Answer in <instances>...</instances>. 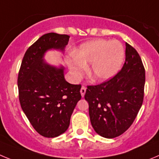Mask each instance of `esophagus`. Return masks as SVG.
Returning a JSON list of instances; mask_svg holds the SVG:
<instances>
[{"instance_id": "esophagus-1", "label": "esophagus", "mask_w": 159, "mask_h": 159, "mask_svg": "<svg viewBox=\"0 0 159 159\" xmlns=\"http://www.w3.org/2000/svg\"><path fill=\"white\" fill-rule=\"evenodd\" d=\"M80 92H81V97H84V96H85V92H86V88H85V86H82L81 88V90H80Z\"/></svg>"}]
</instances>
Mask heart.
<instances>
[{
    "mask_svg": "<svg viewBox=\"0 0 159 159\" xmlns=\"http://www.w3.org/2000/svg\"><path fill=\"white\" fill-rule=\"evenodd\" d=\"M124 50L118 41L96 39L82 44L74 53L69 66L72 76L78 78L91 63L89 76L94 81H104L117 74L123 63Z\"/></svg>",
    "mask_w": 159,
    "mask_h": 159,
    "instance_id": "1",
    "label": "heart"
}]
</instances>
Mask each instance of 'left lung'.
I'll return each instance as SVG.
<instances>
[{
    "mask_svg": "<svg viewBox=\"0 0 159 159\" xmlns=\"http://www.w3.org/2000/svg\"><path fill=\"white\" fill-rule=\"evenodd\" d=\"M125 62L113 78L97 85H88L89 103L94 131L107 139L122 135L134 122L144 97L145 69L135 48L126 43Z\"/></svg>",
    "mask_w": 159,
    "mask_h": 159,
    "instance_id": "1",
    "label": "left lung"
}]
</instances>
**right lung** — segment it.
<instances>
[{
	"mask_svg": "<svg viewBox=\"0 0 159 159\" xmlns=\"http://www.w3.org/2000/svg\"><path fill=\"white\" fill-rule=\"evenodd\" d=\"M69 39L54 32L42 35L25 52L18 74L21 108L34 129L47 138H55L68 129L73 111L81 98V85L66 81L63 67L43 61L48 50L63 51Z\"/></svg>",
	"mask_w": 159,
	"mask_h": 159,
	"instance_id": "add662e5",
	"label": "right lung"
}]
</instances>
